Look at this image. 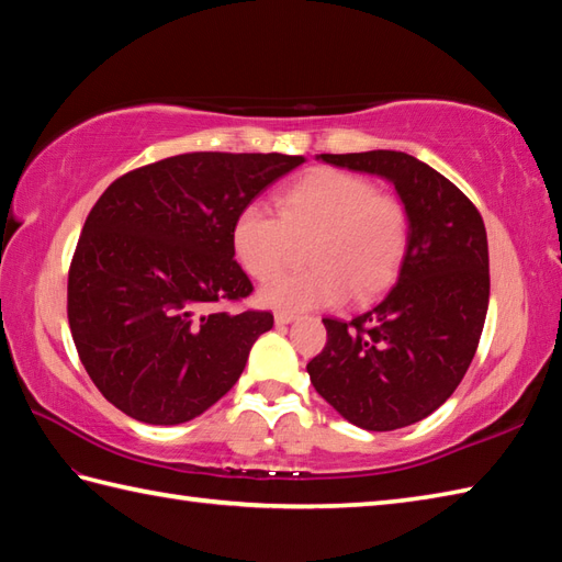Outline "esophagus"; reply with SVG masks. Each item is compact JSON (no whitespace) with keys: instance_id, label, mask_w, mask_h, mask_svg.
Returning a JSON list of instances; mask_svg holds the SVG:
<instances>
[{"instance_id":"34e87169","label":"esophagus","mask_w":562,"mask_h":562,"mask_svg":"<svg viewBox=\"0 0 562 562\" xmlns=\"http://www.w3.org/2000/svg\"><path fill=\"white\" fill-rule=\"evenodd\" d=\"M296 318V314L294 312H278L274 314V324H292V321Z\"/></svg>"}]
</instances>
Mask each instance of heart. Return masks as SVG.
Returning <instances> with one entry per match:
<instances>
[{
  "label": "heart",
  "instance_id": "1",
  "mask_svg": "<svg viewBox=\"0 0 562 562\" xmlns=\"http://www.w3.org/2000/svg\"><path fill=\"white\" fill-rule=\"evenodd\" d=\"M411 220L403 200L381 193L367 178L316 169L278 195V214L246 205L232 226L234 256L256 280H270L292 258L294 241L312 238V268L284 274L260 290V302L280 308L340 304L350 292L367 300L386 290L408 248Z\"/></svg>",
  "mask_w": 562,
  "mask_h": 562
}]
</instances>
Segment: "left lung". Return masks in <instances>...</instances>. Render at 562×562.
Wrapping results in <instances>:
<instances>
[{
    "instance_id": "1",
    "label": "left lung",
    "mask_w": 562,
    "mask_h": 562,
    "mask_svg": "<svg viewBox=\"0 0 562 562\" xmlns=\"http://www.w3.org/2000/svg\"><path fill=\"white\" fill-rule=\"evenodd\" d=\"M318 159L386 178L408 210L396 288L352 321L324 318L326 348L306 364L345 420L389 432L435 413L473 360L491 300L485 224L457 186L405 151Z\"/></svg>"
}]
</instances>
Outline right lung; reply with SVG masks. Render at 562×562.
Returning a JSON list of instances; mask_svg holds the SVG:
<instances>
[{
    "label": "right lung",
    "mask_w": 562,
    "mask_h": 562,
    "mask_svg": "<svg viewBox=\"0 0 562 562\" xmlns=\"http://www.w3.org/2000/svg\"><path fill=\"white\" fill-rule=\"evenodd\" d=\"M300 164L190 151L105 188L71 258L67 318L83 369L117 411L181 425L236 384L272 314L207 308L254 292L234 260V220Z\"/></svg>",
    "instance_id": "add662e5"
}]
</instances>
